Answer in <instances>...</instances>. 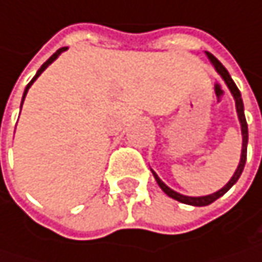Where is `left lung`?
I'll return each mask as SVG.
<instances>
[{
  "label": "left lung",
  "mask_w": 262,
  "mask_h": 262,
  "mask_svg": "<svg viewBox=\"0 0 262 262\" xmlns=\"http://www.w3.org/2000/svg\"><path fill=\"white\" fill-rule=\"evenodd\" d=\"M207 55H208V59L213 62V65H214V68H216V71L222 76V79L225 80V83L228 85V88H230V91H231V95L234 96V101H236V110H237V116H239V121H241V128H242V155H241V161H239V166H237V169H236V172H234V176L231 177V180L221 189V191H217V192H214V194H210V195H205V197H188V195H182V194H179V192H176V191H172L171 188H167L160 179H158V176L152 171V174H154V177H155V180H157V183H158V186L169 195V197H172V199H176V200H179V202H182V203H186V205H194V207H205V205H210V203H213L214 200H217L219 197H222L236 182H237V179L241 177V174H242V171H244V166H246V160H247V143H249V128H247V121H246V116H244V104H242V98H241V93H239V90H237V86H236V83L233 82V79L230 77V74H228V71L225 70V67L214 57V55L211 54V52H207Z\"/></svg>",
  "instance_id": "8db88e82"
}]
</instances>
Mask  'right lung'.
Here are the masks:
<instances>
[{
  "instance_id": "1",
  "label": "right lung",
  "mask_w": 262,
  "mask_h": 262,
  "mask_svg": "<svg viewBox=\"0 0 262 262\" xmlns=\"http://www.w3.org/2000/svg\"><path fill=\"white\" fill-rule=\"evenodd\" d=\"M63 51H67V48H60V49H57V51H55V52H54V54L51 55V57H49V59H48V60H46V62H45V63L41 65V68H40V70L37 71L35 77H34V79H32V80H31V82L28 83V86H26V90H25V95H23V101H25V98H26V93H28L29 86H31V85L34 83V80H35V79H37V77H38V76H40V74H41V73H43V71L46 70V68H48V65H49V63H52V62H54L55 59H57V57H59V55H60V54H62ZM23 101H21V105H23Z\"/></svg>"
}]
</instances>
